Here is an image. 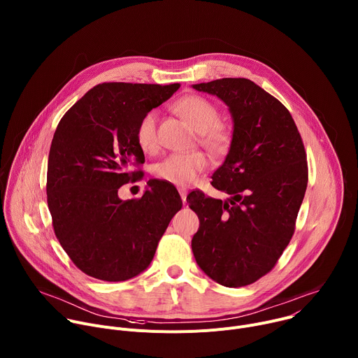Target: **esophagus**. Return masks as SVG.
Returning a JSON list of instances; mask_svg holds the SVG:
<instances>
[{
    "instance_id": "esophagus-1",
    "label": "esophagus",
    "mask_w": 358,
    "mask_h": 358,
    "mask_svg": "<svg viewBox=\"0 0 358 358\" xmlns=\"http://www.w3.org/2000/svg\"><path fill=\"white\" fill-rule=\"evenodd\" d=\"M178 191H180V195H181V199H182V202H184V203H187V189H184V188H180Z\"/></svg>"
}]
</instances>
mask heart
<instances>
[{"mask_svg":"<svg viewBox=\"0 0 358 358\" xmlns=\"http://www.w3.org/2000/svg\"><path fill=\"white\" fill-rule=\"evenodd\" d=\"M176 110L201 133V143L211 152L220 155L227 150L231 136L228 129L220 123V110L211 100L198 94L185 96L178 101ZM157 112L151 110L137 124L136 140L143 151L151 152L157 147ZM206 167L207 159L201 152H173L159 162L152 173L166 182L184 187L191 184Z\"/></svg>","mask_w":358,"mask_h":358,"instance_id":"1","label":"heart"}]
</instances>
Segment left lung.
Returning <instances> with one entry per match:
<instances>
[{
  "instance_id": "8db88e82",
  "label": "left lung",
  "mask_w": 358,
  "mask_h": 358,
  "mask_svg": "<svg viewBox=\"0 0 358 358\" xmlns=\"http://www.w3.org/2000/svg\"><path fill=\"white\" fill-rule=\"evenodd\" d=\"M215 94L234 120L231 147L213 174L227 201L192 191L187 201L199 218L191 241L198 266L217 283L241 287L273 269L290 242L308 187V160L289 110L245 78L192 85Z\"/></svg>"
}]
</instances>
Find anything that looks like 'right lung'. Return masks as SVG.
Returning a JSON list of instances; mask_svg holds the SVG:
<instances>
[{
  "mask_svg": "<svg viewBox=\"0 0 358 358\" xmlns=\"http://www.w3.org/2000/svg\"><path fill=\"white\" fill-rule=\"evenodd\" d=\"M167 86L110 82L90 89L61 119L49 150L46 195L55 235L86 275L123 282L151 264L182 201L173 187L148 181L141 198L120 199L144 163L136 140L141 117L177 92Z\"/></svg>",
  "mask_w": 358,
  "mask_h": 358,
  "instance_id": "1",
  "label": "right lung"
}]
</instances>
